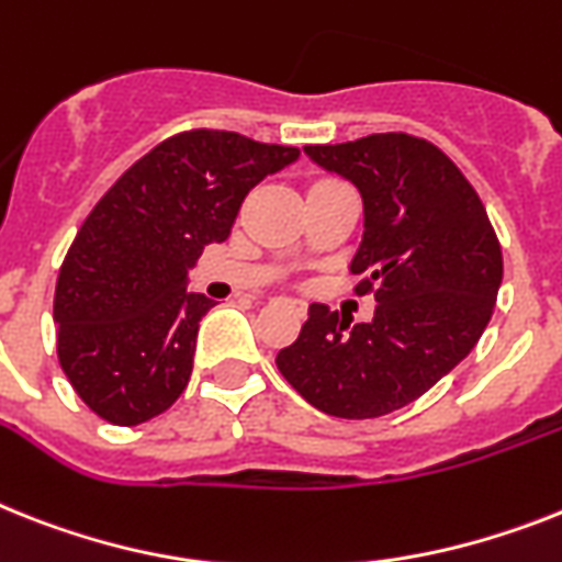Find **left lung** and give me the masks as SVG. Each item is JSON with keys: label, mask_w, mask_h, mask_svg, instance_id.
<instances>
[{"label": "left lung", "mask_w": 562, "mask_h": 562, "mask_svg": "<svg viewBox=\"0 0 562 562\" xmlns=\"http://www.w3.org/2000/svg\"><path fill=\"white\" fill-rule=\"evenodd\" d=\"M304 155L359 189L364 235L350 272L361 276L359 295H375V313L353 324L310 304L276 364L322 414L375 419L474 350L503 284V252L480 194L434 143L391 132Z\"/></svg>", "instance_id": "8db88e82"}]
</instances>
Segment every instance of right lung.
I'll return each instance as SVG.
<instances>
[{
  "label": "right lung",
  "instance_id": "right-lung-1",
  "mask_svg": "<svg viewBox=\"0 0 562 562\" xmlns=\"http://www.w3.org/2000/svg\"><path fill=\"white\" fill-rule=\"evenodd\" d=\"M299 160L235 132L175 134L103 194L65 255L57 353L77 396L111 425H140L187 391L201 318L189 292L203 247L224 244L249 189Z\"/></svg>",
  "mask_w": 562,
  "mask_h": 562
}]
</instances>
